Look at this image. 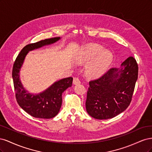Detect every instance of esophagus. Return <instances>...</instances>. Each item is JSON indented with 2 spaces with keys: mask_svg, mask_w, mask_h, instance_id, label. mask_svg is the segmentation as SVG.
I'll list each match as a JSON object with an SVG mask.
<instances>
[{
  "mask_svg": "<svg viewBox=\"0 0 152 152\" xmlns=\"http://www.w3.org/2000/svg\"><path fill=\"white\" fill-rule=\"evenodd\" d=\"M73 84H75V85L79 84H80V81L79 78L75 77V78H74V79H73Z\"/></svg>",
  "mask_w": 152,
  "mask_h": 152,
  "instance_id": "34e87169",
  "label": "esophagus"
}]
</instances>
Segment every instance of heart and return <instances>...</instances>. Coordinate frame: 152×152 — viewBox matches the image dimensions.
<instances>
[{
	"mask_svg": "<svg viewBox=\"0 0 152 152\" xmlns=\"http://www.w3.org/2000/svg\"><path fill=\"white\" fill-rule=\"evenodd\" d=\"M113 60V55L109 50L95 44L87 45L77 58L79 64H87L86 75L91 78L98 77L103 75Z\"/></svg>",
	"mask_w": 152,
	"mask_h": 152,
	"instance_id": "1",
	"label": "heart"
}]
</instances>
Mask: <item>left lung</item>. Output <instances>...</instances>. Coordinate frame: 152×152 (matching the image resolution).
Wrapping results in <instances>:
<instances>
[{
	"instance_id": "8db88e82",
	"label": "left lung",
	"mask_w": 152,
	"mask_h": 152,
	"mask_svg": "<svg viewBox=\"0 0 152 152\" xmlns=\"http://www.w3.org/2000/svg\"><path fill=\"white\" fill-rule=\"evenodd\" d=\"M137 75V64L131 56L120 68H110L99 79L90 81L86 102L89 115L104 120L126 110L131 103Z\"/></svg>"
}]
</instances>
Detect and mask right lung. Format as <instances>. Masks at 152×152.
<instances>
[{"label":"right lung","instance_id":"add662e5","mask_svg":"<svg viewBox=\"0 0 152 152\" xmlns=\"http://www.w3.org/2000/svg\"><path fill=\"white\" fill-rule=\"evenodd\" d=\"M60 39H48L26 45L22 49L14 63L12 77L16 101L23 110L35 118H51L56 115L61 107L62 94L67 88L72 86L73 78H65L55 82L42 93L34 94L29 93L23 86L20 79V69L29 51L54 44Z\"/></svg>","mask_w":152,"mask_h":152}]
</instances>
